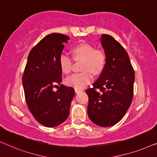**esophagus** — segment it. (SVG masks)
I'll return each instance as SVG.
<instances>
[{
    "label": "esophagus",
    "mask_w": 157,
    "mask_h": 157,
    "mask_svg": "<svg viewBox=\"0 0 157 157\" xmlns=\"http://www.w3.org/2000/svg\"><path fill=\"white\" fill-rule=\"evenodd\" d=\"M81 91H82V90L80 89H76V88H75V91H76V93H78V92H80Z\"/></svg>",
    "instance_id": "obj_1"
}]
</instances>
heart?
<instances>
[{
    "mask_svg": "<svg viewBox=\"0 0 157 157\" xmlns=\"http://www.w3.org/2000/svg\"><path fill=\"white\" fill-rule=\"evenodd\" d=\"M75 59H83L82 69L87 70L83 72L75 73L66 78V84L76 89H83L93 80L91 71L94 74H99L106 65V57L104 51L95 48L87 43H81L73 48ZM59 64L62 71L68 74L72 65V59L67 53H62L59 57Z\"/></svg>",
    "mask_w": 157,
    "mask_h": 157,
    "instance_id": "1",
    "label": "heart"
}]
</instances>
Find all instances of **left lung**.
<instances>
[{"label":"left lung","instance_id":"1","mask_svg":"<svg viewBox=\"0 0 157 157\" xmlns=\"http://www.w3.org/2000/svg\"><path fill=\"white\" fill-rule=\"evenodd\" d=\"M100 40L106 54V65L93 88L86 91L89 96L87 110L92 122L109 127L118 123L129 108L135 75L124 47L107 34L101 35Z\"/></svg>","mask_w":157,"mask_h":157}]
</instances>
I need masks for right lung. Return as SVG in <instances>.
I'll use <instances>...</instances> for the list:
<instances>
[{"label": "right lung", "instance_id": "1", "mask_svg": "<svg viewBox=\"0 0 157 157\" xmlns=\"http://www.w3.org/2000/svg\"><path fill=\"white\" fill-rule=\"evenodd\" d=\"M68 40L69 37L61 33L45 36L30 51L23 75L28 107L36 121L47 127H55L66 121L75 94L72 87L61 84L59 57L63 44ZM56 86L59 89L54 92Z\"/></svg>", "mask_w": 157, "mask_h": 157}]
</instances>
